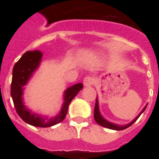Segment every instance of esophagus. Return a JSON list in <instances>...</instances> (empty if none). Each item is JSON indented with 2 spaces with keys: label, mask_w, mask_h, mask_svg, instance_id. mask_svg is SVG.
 Segmentation results:
<instances>
[{
  "label": "esophagus",
  "mask_w": 159,
  "mask_h": 159,
  "mask_svg": "<svg viewBox=\"0 0 159 159\" xmlns=\"http://www.w3.org/2000/svg\"><path fill=\"white\" fill-rule=\"evenodd\" d=\"M95 82V80L93 77L92 76H86L84 79H83V84H84V86L89 87L91 86V85H93V83Z\"/></svg>",
  "instance_id": "esophagus-1"
}]
</instances>
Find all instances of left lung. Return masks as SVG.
<instances>
[{"instance_id": "left-lung-1", "label": "left lung", "mask_w": 159, "mask_h": 159, "mask_svg": "<svg viewBox=\"0 0 159 159\" xmlns=\"http://www.w3.org/2000/svg\"><path fill=\"white\" fill-rule=\"evenodd\" d=\"M146 108L147 107H145V108L143 109V111L140 112V114L143 112L144 111L146 110ZM140 114L138 116V117L135 118L134 120H133L132 122L129 124H127L125 126H118V125H116V124H113V123H111L109 122H107V120H105L103 117H101V115L100 114V111H99V106H98V101H97L96 99V102H95V107H94V113H93V116H94V120L96 121V123L98 124H100L101 126L105 127V128H107V129H114V130H123L127 128H129V126H131L132 124H133L137 119H138V117H140Z\"/></svg>"}]
</instances>
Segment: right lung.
Masks as SVG:
<instances>
[{
    "label": "right lung",
    "instance_id": "right-lung-1",
    "mask_svg": "<svg viewBox=\"0 0 159 159\" xmlns=\"http://www.w3.org/2000/svg\"><path fill=\"white\" fill-rule=\"evenodd\" d=\"M42 53L40 51H27L24 53L12 70V79L11 84V95L17 113L25 123L32 126L48 128L61 123L65 119L68 107L70 101L74 99L77 93L83 88L82 83H77L74 86L70 87L65 93V103L59 115L53 119L46 121V118H42L38 115L30 113L26 109L22 102L23 86H25L27 81L31 76L34 70L39 66L42 59Z\"/></svg>",
    "mask_w": 159,
    "mask_h": 159
}]
</instances>
